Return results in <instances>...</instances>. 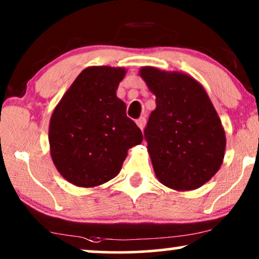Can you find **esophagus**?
<instances>
[{
  "label": "esophagus",
  "mask_w": 259,
  "mask_h": 259,
  "mask_svg": "<svg viewBox=\"0 0 259 259\" xmlns=\"http://www.w3.org/2000/svg\"><path fill=\"white\" fill-rule=\"evenodd\" d=\"M145 123H146V119L144 116L139 117V119L137 120V125L139 126L140 130H144V127H145Z\"/></svg>",
  "instance_id": "obj_1"
}]
</instances>
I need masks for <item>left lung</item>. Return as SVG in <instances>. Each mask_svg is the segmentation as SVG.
<instances>
[{
	"instance_id": "obj_1",
	"label": "left lung",
	"mask_w": 259,
	"mask_h": 259,
	"mask_svg": "<svg viewBox=\"0 0 259 259\" xmlns=\"http://www.w3.org/2000/svg\"><path fill=\"white\" fill-rule=\"evenodd\" d=\"M140 76L156 95L144 130L156 176L164 186L193 190L208 182L223 163L226 137L202 85L181 72L146 66Z\"/></svg>"
}]
</instances>
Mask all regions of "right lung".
I'll return each instance as SVG.
<instances>
[{
    "label": "right lung",
    "instance_id": "1",
    "mask_svg": "<svg viewBox=\"0 0 259 259\" xmlns=\"http://www.w3.org/2000/svg\"><path fill=\"white\" fill-rule=\"evenodd\" d=\"M125 69L92 66L77 76L50 121L53 163L78 187H96L121 170L127 151L143 142V133L126 115L116 96Z\"/></svg>",
    "mask_w": 259,
    "mask_h": 259
}]
</instances>
